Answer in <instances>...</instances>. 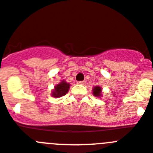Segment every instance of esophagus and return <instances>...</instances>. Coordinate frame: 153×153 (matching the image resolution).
<instances>
[{"mask_svg":"<svg viewBox=\"0 0 153 153\" xmlns=\"http://www.w3.org/2000/svg\"><path fill=\"white\" fill-rule=\"evenodd\" d=\"M77 83L80 85H84L85 83H86V82H85V81H79V82H77Z\"/></svg>","mask_w":153,"mask_h":153,"instance_id":"esophagus-1","label":"esophagus"}]
</instances>
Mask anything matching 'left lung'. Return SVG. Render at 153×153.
<instances>
[{
	"instance_id": "8db88e82",
	"label": "left lung",
	"mask_w": 153,
	"mask_h": 153,
	"mask_svg": "<svg viewBox=\"0 0 153 153\" xmlns=\"http://www.w3.org/2000/svg\"><path fill=\"white\" fill-rule=\"evenodd\" d=\"M93 94L97 97H102V88H101L100 86H95L93 89Z\"/></svg>"
}]
</instances>
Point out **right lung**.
Here are the masks:
<instances>
[{
	"label": "right lung",
	"mask_w": 153,
	"mask_h": 153,
	"mask_svg": "<svg viewBox=\"0 0 153 153\" xmlns=\"http://www.w3.org/2000/svg\"><path fill=\"white\" fill-rule=\"evenodd\" d=\"M70 83H67L65 80H62L60 83H58L56 86H55L54 90H53L52 97H61L63 96L66 95L70 89Z\"/></svg>",
	"instance_id": "right-lung-1"
}]
</instances>
